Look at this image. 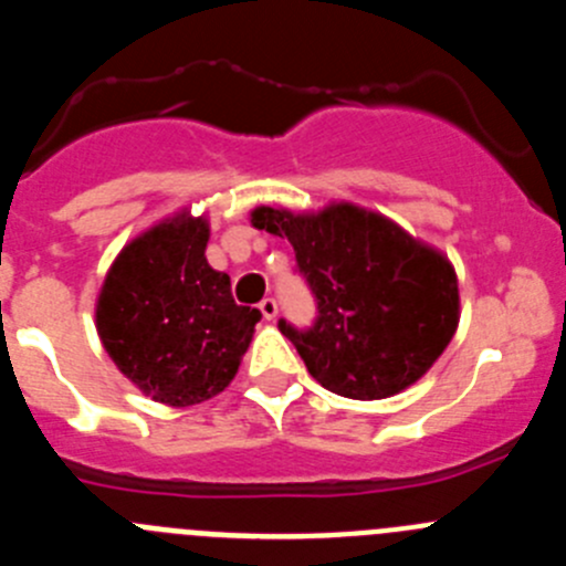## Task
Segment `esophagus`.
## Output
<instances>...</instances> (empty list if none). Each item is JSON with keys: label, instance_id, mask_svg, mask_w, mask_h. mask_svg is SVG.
I'll use <instances>...</instances> for the list:
<instances>
[{"label": "esophagus", "instance_id": "34e87169", "mask_svg": "<svg viewBox=\"0 0 566 566\" xmlns=\"http://www.w3.org/2000/svg\"><path fill=\"white\" fill-rule=\"evenodd\" d=\"M260 314H263V317H266V319L277 317V300H274V297H263V300H260Z\"/></svg>", "mask_w": 566, "mask_h": 566}]
</instances>
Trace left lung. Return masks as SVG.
Listing matches in <instances>:
<instances>
[{
	"instance_id": "left-lung-1",
	"label": "left lung",
	"mask_w": 566,
	"mask_h": 566,
	"mask_svg": "<svg viewBox=\"0 0 566 566\" xmlns=\"http://www.w3.org/2000/svg\"><path fill=\"white\" fill-rule=\"evenodd\" d=\"M258 229L289 238L317 317L280 319L308 374L348 399H385L417 382L459 323L457 272L382 214L334 203L317 214L260 207Z\"/></svg>"
}]
</instances>
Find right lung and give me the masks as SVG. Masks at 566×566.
Returning <instances> with one entry per match:
<instances>
[{"label": "right lung", "instance_id": "1", "mask_svg": "<svg viewBox=\"0 0 566 566\" xmlns=\"http://www.w3.org/2000/svg\"><path fill=\"white\" fill-rule=\"evenodd\" d=\"M209 227L178 214L115 258L96 326L118 371L158 402L187 408L238 374L260 312L238 306L229 274L207 263Z\"/></svg>", "mask_w": 566, "mask_h": 566}]
</instances>
